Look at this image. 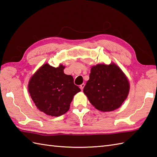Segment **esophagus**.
I'll return each instance as SVG.
<instances>
[{"instance_id":"34e87169","label":"esophagus","mask_w":157,"mask_h":157,"mask_svg":"<svg viewBox=\"0 0 157 157\" xmlns=\"http://www.w3.org/2000/svg\"><path fill=\"white\" fill-rule=\"evenodd\" d=\"M84 87H85V84H84V83H82V85H80V89H81V90H82L83 88H84Z\"/></svg>"}]
</instances>
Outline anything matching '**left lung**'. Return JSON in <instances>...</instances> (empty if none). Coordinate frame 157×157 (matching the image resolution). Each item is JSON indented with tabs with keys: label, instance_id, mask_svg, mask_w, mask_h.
<instances>
[{
	"label": "left lung",
	"instance_id": "left-lung-1",
	"mask_svg": "<svg viewBox=\"0 0 157 157\" xmlns=\"http://www.w3.org/2000/svg\"><path fill=\"white\" fill-rule=\"evenodd\" d=\"M129 91L126 76L114 63L93 66L89 80L83 89L90 103L103 112L119 108L126 100Z\"/></svg>",
	"mask_w": 157,
	"mask_h": 157
}]
</instances>
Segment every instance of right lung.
Instances as JSON below:
<instances>
[{"mask_svg":"<svg viewBox=\"0 0 157 157\" xmlns=\"http://www.w3.org/2000/svg\"><path fill=\"white\" fill-rule=\"evenodd\" d=\"M65 67L45 63L35 73L28 84L32 100L40 111L59 117L69 110L74 95L81 91L71 75L63 73Z\"/></svg>","mask_w":157,"mask_h":157,"instance_id":"right-lung-1","label":"right lung"}]
</instances>
